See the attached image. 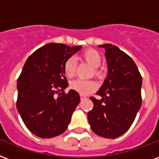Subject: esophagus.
<instances>
[{
	"instance_id": "esophagus-1",
	"label": "esophagus",
	"mask_w": 159,
	"mask_h": 159,
	"mask_svg": "<svg viewBox=\"0 0 159 159\" xmlns=\"http://www.w3.org/2000/svg\"><path fill=\"white\" fill-rule=\"evenodd\" d=\"M80 97H81V98H82V99H83V98H87L85 95H83V94L80 95Z\"/></svg>"
}]
</instances>
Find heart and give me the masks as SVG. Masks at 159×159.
<instances>
[{"label":"heart","instance_id":"heart-1","mask_svg":"<svg viewBox=\"0 0 159 159\" xmlns=\"http://www.w3.org/2000/svg\"><path fill=\"white\" fill-rule=\"evenodd\" d=\"M82 58L88 62L92 67H93L94 76L100 77L102 76V71L98 67L102 63V58L99 53L95 50H88L84 51L82 55ZM76 60L73 57H69L65 61L63 64V70L65 75L68 77H72L76 71ZM70 89L77 92L80 94H89L94 92L98 88V83L94 81H85V80L76 79L71 82L70 84Z\"/></svg>","mask_w":159,"mask_h":159}]
</instances>
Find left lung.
I'll return each instance as SVG.
<instances>
[{"instance_id":"obj_1","label":"left lung","mask_w":159,"mask_h":159,"mask_svg":"<svg viewBox=\"0 0 159 159\" xmlns=\"http://www.w3.org/2000/svg\"><path fill=\"white\" fill-rule=\"evenodd\" d=\"M104 48L108 74L97 92L102 97H91L93 109L88 114L92 130L105 138H116L126 132L142 105V78L130 56L110 43Z\"/></svg>"}]
</instances>
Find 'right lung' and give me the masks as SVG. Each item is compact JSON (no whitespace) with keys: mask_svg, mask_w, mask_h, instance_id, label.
I'll use <instances>...</instances> for the list:
<instances>
[{"mask_svg":"<svg viewBox=\"0 0 159 159\" xmlns=\"http://www.w3.org/2000/svg\"><path fill=\"white\" fill-rule=\"evenodd\" d=\"M81 49L50 43L26 61L17 79V108L23 123L35 136L51 138L66 130L80 95L72 89L64 92L68 83L63 64Z\"/></svg>","mask_w":159,"mask_h":159,"instance_id":"right-lung-1","label":"right lung"}]
</instances>
